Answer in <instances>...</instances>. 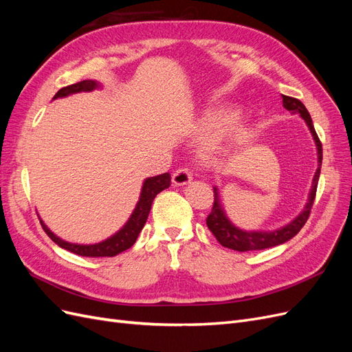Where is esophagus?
<instances>
[{
    "label": "esophagus",
    "mask_w": 352,
    "mask_h": 352,
    "mask_svg": "<svg viewBox=\"0 0 352 352\" xmlns=\"http://www.w3.org/2000/svg\"><path fill=\"white\" fill-rule=\"evenodd\" d=\"M190 180H192V175H190L188 168H177L172 175V182L176 186H185L190 184Z\"/></svg>",
    "instance_id": "esophagus-1"
}]
</instances>
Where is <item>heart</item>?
<instances>
[{"mask_svg":"<svg viewBox=\"0 0 352 352\" xmlns=\"http://www.w3.org/2000/svg\"><path fill=\"white\" fill-rule=\"evenodd\" d=\"M238 116L239 111L233 104H217L202 113L197 122L198 131L217 136L211 145L223 146L228 151L239 150L250 142L251 129Z\"/></svg>","mask_w":352,"mask_h":352,"instance_id":"1","label":"heart"}]
</instances>
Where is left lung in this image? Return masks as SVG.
<instances>
[{
  "label": "left lung",
  "instance_id": "8db88e82",
  "mask_svg": "<svg viewBox=\"0 0 352 352\" xmlns=\"http://www.w3.org/2000/svg\"><path fill=\"white\" fill-rule=\"evenodd\" d=\"M282 97H283V107L291 114H300L301 119L305 122L308 131H310L316 144L317 170L313 176V182H311L310 192H308L307 202L300 214L294 217L289 223H286L285 226H280L273 230H243L233 225L230 219L228 217L225 207H223L220 201L219 188L214 186L212 188L214 189V206H212L211 212L207 217V226L212 232V235L216 236V239L226 248L245 252V251H257V250L278 247V245H282L289 239H292L296 233L302 229L308 216H310V210L313 207V202L316 198L318 177H320V168H322V160H323L322 142L318 140L313 120H311V116L305 109V105L296 98L286 97V95H282Z\"/></svg>",
  "mask_w": 352,
  "mask_h": 352
}]
</instances>
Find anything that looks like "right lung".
<instances>
[{
    "instance_id": "1",
    "label": "right lung",
    "mask_w": 352,
    "mask_h": 352,
    "mask_svg": "<svg viewBox=\"0 0 352 352\" xmlns=\"http://www.w3.org/2000/svg\"><path fill=\"white\" fill-rule=\"evenodd\" d=\"M101 83L97 80H82L74 85H70V87L61 88L56 95L54 100L57 98H65L69 97V95L73 94H79V92H91L94 89H100ZM170 186V175L168 173H163L158 176H153V177H146L142 184L141 188V195L140 199H138L136 206L132 211L131 217L127 219V221L123 225V228H120L117 230L114 235H111L110 238L104 239L98 243H72L67 242L65 239H61L60 236H57L54 232H51L50 228L45 225L44 220L39 217L41 226L42 229L45 230L47 235L54 241L58 247L65 248L73 254L82 255V257H114V255L120 254L126 250H129L132 245L136 242L138 235L142 230V228L145 226V221L148 219V214H150V210L153 206V201L157 197V194L162 192V190L167 189Z\"/></svg>"
}]
</instances>
